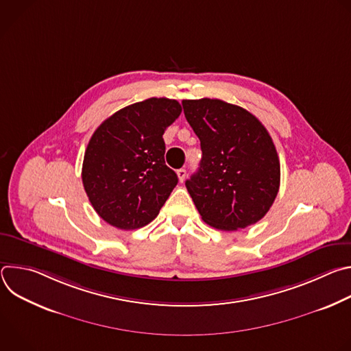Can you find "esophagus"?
I'll return each instance as SVG.
<instances>
[{"mask_svg":"<svg viewBox=\"0 0 351 351\" xmlns=\"http://www.w3.org/2000/svg\"><path fill=\"white\" fill-rule=\"evenodd\" d=\"M176 173H178V178H179V182H184V179H186V176H187V172H186V169H178L176 171Z\"/></svg>","mask_w":351,"mask_h":351,"instance_id":"34e87169","label":"esophagus"}]
</instances>
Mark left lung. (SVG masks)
I'll return each instance as SVG.
<instances>
[{"mask_svg": "<svg viewBox=\"0 0 351 351\" xmlns=\"http://www.w3.org/2000/svg\"><path fill=\"white\" fill-rule=\"evenodd\" d=\"M182 106L203 152L198 171L186 180L199 215L221 230L254 225L272 207L280 183L268 130L253 114L222 99H183Z\"/></svg>", "mask_w": 351, "mask_h": 351, "instance_id": "1", "label": "left lung"}]
</instances>
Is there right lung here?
<instances>
[{"label": "right lung", "instance_id": "obj_1", "mask_svg": "<svg viewBox=\"0 0 351 351\" xmlns=\"http://www.w3.org/2000/svg\"><path fill=\"white\" fill-rule=\"evenodd\" d=\"M182 112L176 99L148 98L97 128L83 160L82 180L95 213L133 230L157 218L178 175L165 165L164 132Z\"/></svg>", "mask_w": 351, "mask_h": 351}]
</instances>
